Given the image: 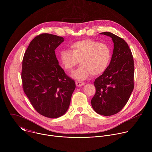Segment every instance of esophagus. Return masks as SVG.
<instances>
[{"label": "esophagus", "instance_id": "esophagus-1", "mask_svg": "<svg viewBox=\"0 0 152 152\" xmlns=\"http://www.w3.org/2000/svg\"><path fill=\"white\" fill-rule=\"evenodd\" d=\"M76 85L77 86H83L84 85V83L83 82H79V81H76Z\"/></svg>", "mask_w": 152, "mask_h": 152}]
</instances>
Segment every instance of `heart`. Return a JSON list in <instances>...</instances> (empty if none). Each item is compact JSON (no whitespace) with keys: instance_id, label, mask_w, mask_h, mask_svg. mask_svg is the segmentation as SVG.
<instances>
[{"instance_id":"heart-1","label":"heart","mask_w":152,"mask_h":152,"mask_svg":"<svg viewBox=\"0 0 152 152\" xmlns=\"http://www.w3.org/2000/svg\"><path fill=\"white\" fill-rule=\"evenodd\" d=\"M70 49L72 52L62 50L59 52V61L64 70L68 72L73 70L80 61L81 66L72 75L78 80H85L91 75H102L111 60L109 46L92 39L76 41L71 45Z\"/></svg>"}]
</instances>
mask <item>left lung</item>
<instances>
[{
    "instance_id": "8db88e82",
    "label": "left lung",
    "mask_w": 152,
    "mask_h": 152,
    "mask_svg": "<svg viewBox=\"0 0 152 152\" xmlns=\"http://www.w3.org/2000/svg\"><path fill=\"white\" fill-rule=\"evenodd\" d=\"M100 34L112 38L114 50L107 69L94 82L96 93L91 103L97 114L110 116L123 109L134 90V62L123 38L109 32Z\"/></svg>"
}]
</instances>
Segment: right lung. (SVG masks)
Listing matches in <instances>:
<instances>
[{
	"label": "right lung",
	"instance_id": "obj_1",
	"mask_svg": "<svg viewBox=\"0 0 152 152\" xmlns=\"http://www.w3.org/2000/svg\"><path fill=\"white\" fill-rule=\"evenodd\" d=\"M64 41L55 35L39 34L30 42L22 61L23 91L35 111L50 118L66 113L76 88L56 57L55 50Z\"/></svg>",
	"mask_w": 152,
	"mask_h": 152
}]
</instances>
